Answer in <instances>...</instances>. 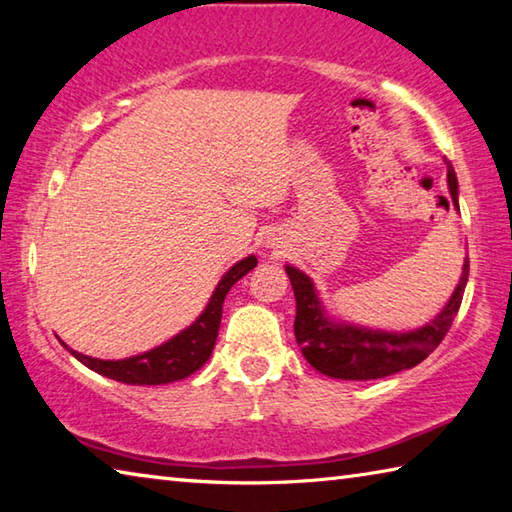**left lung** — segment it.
Wrapping results in <instances>:
<instances>
[{
	"label": "left lung",
	"instance_id": "1",
	"mask_svg": "<svg viewBox=\"0 0 512 512\" xmlns=\"http://www.w3.org/2000/svg\"><path fill=\"white\" fill-rule=\"evenodd\" d=\"M447 189L449 196H452V205L458 212V180L449 162ZM445 205H449L447 198ZM284 271L289 275L293 296H296L293 332H296L302 357L309 361L311 368H316L327 377L368 381L418 366L420 361L427 359L438 348L454 323L458 307H461L467 277H470V259L465 257L461 280H458L452 298L445 302V307L427 325L409 329V332H388V329L336 320L327 314L323 300L316 291V284L307 273H302L300 268L291 264L284 266Z\"/></svg>",
	"mask_w": 512,
	"mask_h": 512
}]
</instances>
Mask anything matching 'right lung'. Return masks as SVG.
I'll use <instances>...</instances> for the list:
<instances>
[{"instance_id": "add662e5", "label": "right lung", "mask_w": 512, "mask_h": 512, "mask_svg": "<svg viewBox=\"0 0 512 512\" xmlns=\"http://www.w3.org/2000/svg\"><path fill=\"white\" fill-rule=\"evenodd\" d=\"M257 266V257L248 255L244 259L225 271L223 277L216 284L210 302H207L205 309L201 311L192 325L185 327L183 332L171 336L169 341L153 350H146L142 354H135V357L128 359H94L88 354H81L65 345V348L79 359L83 366L90 370L99 372V375L121 381V384L131 386H160V384H171V381L185 379L194 375L198 368H203V363L212 357L216 336H219V325L223 316V300L232 289V284L239 282L248 271H253Z\"/></svg>"}]
</instances>
